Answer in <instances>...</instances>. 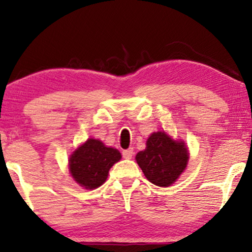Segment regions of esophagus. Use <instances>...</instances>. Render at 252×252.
Listing matches in <instances>:
<instances>
[{
    "label": "esophagus",
    "instance_id": "obj_1",
    "mask_svg": "<svg viewBox=\"0 0 252 252\" xmlns=\"http://www.w3.org/2000/svg\"><path fill=\"white\" fill-rule=\"evenodd\" d=\"M123 157L125 158V159H130V158L133 157V149H132V148H129V149H127V150H124L123 151Z\"/></svg>",
    "mask_w": 252,
    "mask_h": 252
}]
</instances>
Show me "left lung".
<instances>
[{
  "mask_svg": "<svg viewBox=\"0 0 252 252\" xmlns=\"http://www.w3.org/2000/svg\"><path fill=\"white\" fill-rule=\"evenodd\" d=\"M136 163L151 184L168 187L186 170L189 153L184 141L173 140L165 132L153 133L147 147L137 153Z\"/></svg>",
  "mask_w": 252,
  "mask_h": 252,
  "instance_id": "8db88e82",
  "label": "left lung"
}]
</instances>
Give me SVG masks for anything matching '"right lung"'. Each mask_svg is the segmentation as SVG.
<instances>
[{"label":"right lung","instance_id":"right-lung-1","mask_svg":"<svg viewBox=\"0 0 252 252\" xmlns=\"http://www.w3.org/2000/svg\"><path fill=\"white\" fill-rule=\"evenodd\" d=\"M120 158L122 155L115 148L105 147L99 140L88 139L71 155L68 170L81 187L95 189L104 184L110 168Z\"/></svg>","mask_w":252,"mask_h":252}]
</instances>
